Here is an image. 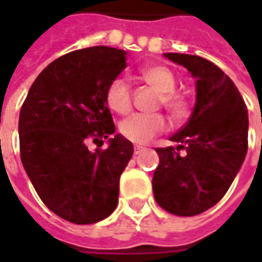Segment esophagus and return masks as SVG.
I'll use <instances>...</instances> for the list:
<instances>
[{
  "instance_id": "34e87169",
  "label": "esophagus",
  "mask_w": 262,
  "mask_h": 262,
  "mask_svg": "<svg viewBox=\"0 0 262 262\" xmlns=\"http://www.w3.org/2000/svg\"><path fill=\"white\" fill-rule=\"evenodd\" d=\"M143 150H144V147H143V146H139V144H136V146H135V154H140Z\"/></svg>"
}]
</instances>
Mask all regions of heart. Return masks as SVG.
Here are the masks:
<instances>
[{"instance_id": "obj_1", "label": "heart", "mask_w": 262, "mask_h": 262, "mask_svg": "<svg viewBox=\"0 0 262 262\" xmlns=\"http://www.w3.org/2000/svg\"><path fill=\"white\" fill-rule=\"evenodd\" d=\"M140 77L147 84L160 92V101L176 118H184L188 114V102L176 94L177 78L167 66L150 64L143 67ZM106 103L114 112L120 115L127 114L132 108V91L129 84L122 78H116L109 84L106 94ZM168 122L160 114H136L122 120L120 133L133 143H148L151 139L167 130Z\"/></svg>"}]
</instances>
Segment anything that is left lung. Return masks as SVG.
<instances>
[{"mask_svg":"<svg viewBox=\"0 0 262 262\" xmlns=\"http://www.w3.org/2000/svg\"><path fill=\"white\" fill-rule=\"evenodd\" d=\"M165 57L196 78V103L187 125L170 137L177 148H156L160 164L153 192L167 212L195 216L225 196L246 159L247 106L234 82L212 61L182 53Z\"/></svg>","mask_w":262,"mask_h":262,"instance_id":"obj_1","label":"left lung"}]
</instances>
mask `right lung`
<instances>
[{
	"label": "right lung",
	"instance_id": "1",
	"mask_svg": "<svg viewBox=\"0 0 262 262\" xmlns=\"http://www.w3.org/2000/svg\"><path fill=\"white\" fill-rule=\"evenodd\" d=\"M126 67V52L108 46L74 50L33 81L19 114L20 160L43 203L75 225L103 220L118 206L119 178L133 144L115 133L109 84Z\"/></svg>",
	"mask_w": 262,
	"mask_h": 262
}]
</instances>
